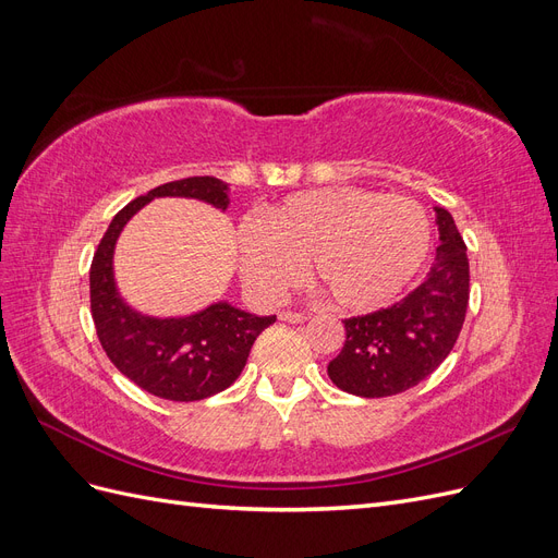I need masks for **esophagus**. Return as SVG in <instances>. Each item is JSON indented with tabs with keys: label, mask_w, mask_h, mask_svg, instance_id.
<instances>
[{
	"label": "esophagus",
	"mask_w": 558,
	"mask_h": 558,
	"mask_svg": "<svg viewBox=\"0 0 558 558\" xmlns=\"http://www.w3.org/2000/svg\"><path fill=\"white\" fill-rule=\"evenodd\" d=\"M279 318H281V320H286V324H305V320H307V314L286 310V312H281V314H279Z\"/></svg>",
	"instance_id": "1"
}]
</instances>
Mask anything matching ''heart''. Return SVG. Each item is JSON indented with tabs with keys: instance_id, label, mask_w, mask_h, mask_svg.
<instances>
[{
	"instance_id": "heart-1",
	"label": "heart",
	"mask_w": 558,
	"mask_h": 558,
	"mask_svg": "<svg viewBox=\"0 0 558 558\" xmlns=\"http://www.w3.org/2000/svg\"><path fill=\"white\" fill-rule=\"evenodd\" d=\"M428 248L430 221L416 199L351 185L291 195L238 234L242 277L258 298H283L312 260L314 281L344 310L391 302Z\"/></svg>"
}]
</instances>
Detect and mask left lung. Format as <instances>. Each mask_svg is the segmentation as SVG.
<instances>
[{
	"label": "left lung",
	"instance_id": "8db88e82",
	"mask_svg": "<svg viewBox=\"0 0 558 558\" xmlns=\"http://www.w3.org/2000/svg\"><path fill=\"white\" fill-rule=\"evenodd\" d=\"M435 211L442 244L426 279L391 307L344 318L347 342L328 363V377L351 396L408 391L433 375L459 340L470 298L465 242L451 214Z\"/></svg>",
	"mask_w": 558,
	"mask_h": 558
}]
</instances>
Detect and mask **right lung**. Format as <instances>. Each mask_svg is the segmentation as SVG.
I'll return each instance as SVG.
<instances>
[{
    "label": "right lung",
    "mask_w": 558,
    "mask_h": 558,
    "mask_svg": "<svg viewBox=\"0 0 558 558\" xmlns=\"http://www.w3.org/2000/svg\"><path fill=\"white\" fill-rule=\"evenodd\" d=\"M154 197H195L228 207V183L189 177L162 183L113 216L90 265V312L109 361L144 391L174 402L205 400L242 375L256 337L277 316H256L228 302L181 318H154L128 307L113 283V246L130 218Z\"/></svg>",
    "instance_id": "1"
}]
</instances>
